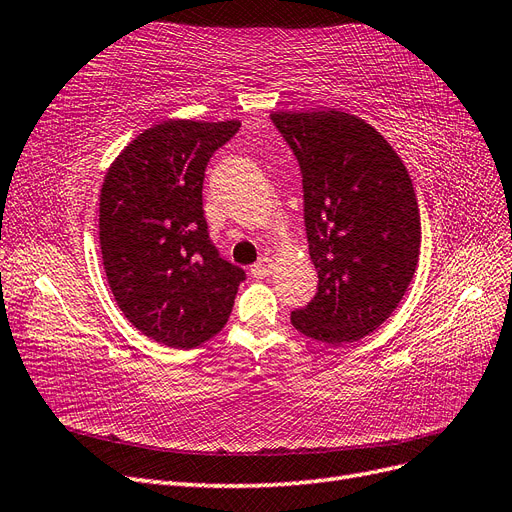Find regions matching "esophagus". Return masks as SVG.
I'll use <instances>...</instances> for the list:
<instances>
[{"label": "esophagus", "instance_id": "34e87169", "mask_svg": "<svg viewBox=\"0 0 512 512\" xmlns=\"http://www.w3.org/2000/svg\"><path fill=\"white\" fill-rule=\"evenodd\" d=\"M273 269H275L273 260H271L269 256H262V258L256 262V265L252 267V275L258 277V280H265V277H269V275L273 273Z\"/></svg>", "mask_w": 512, "mask_h": 512}]
</instances>
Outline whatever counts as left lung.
Here are the masks:
<instances>
[{
  "label": "left lung",
  "instance_id": "left-lung-1",
  "mask_svg": "<svg viewBox=\"0 0 512 512\" xmlns=\"http://www.w3.org/2000/svg\"><path fill=\"white\" fill-rule=\"evenodd\" d=\"M303 175L309 258L318 292L290 314L329 346L359 342L389 318L412 282L421 213L412 179L384 136L335 111L273 113Z\"/></svg>",
  "mask_w": 512,
  "mask_h": 512
}]
</instances>
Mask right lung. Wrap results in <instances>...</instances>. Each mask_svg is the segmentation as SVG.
Returning a JSON list of instances; mask_svg holds the SVG:
<instances>
[{
	"instance_id": "1",
	"label": "right lung",
	"mask_w": 512,
	"mask_h": 512,
	"mask_svg": "<svg viewBox=\"0 0 512 512\" xmlns=\"http://www.w3.org/2000/svg\"><path fill=\"white\" fill-rule=\"evenodd\" d=\"M239 121L168 119L123 149L100 190V247L108 286L134 327L170 348L218 335L245 271L209 239L203 181Z\"/></svg>"
}]
</instances>
